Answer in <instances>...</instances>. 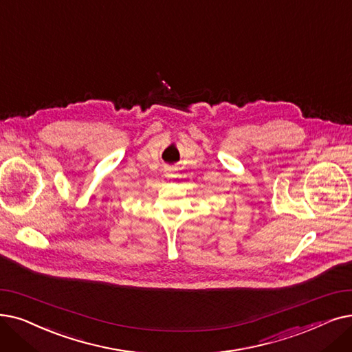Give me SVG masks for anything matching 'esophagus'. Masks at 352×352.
I'll list each match as a JSON object with an SVG mask.
<instances>
[{"label":"esophagus","mask_w":352,"mask_h":352,"mask_svg":"<svg viewBox=\"0 0 352 352\" xmlns=\"http://www.w3.org/2000/svg\"><path fill=\"white\" fill-rule=\"evenodd\" d=\"M165 177H168V178H171V177H174V173H173L171 170H165Z\"/></svg>","instance_id":"esophagus-1"}]
</instances>
